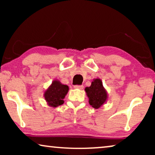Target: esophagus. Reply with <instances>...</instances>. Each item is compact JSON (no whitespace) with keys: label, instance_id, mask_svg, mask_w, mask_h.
I'll list each match as a JSON object with an SVG mask.
<instances>
[{"label":"esophagus","instance_id":"esophagus-1","mask_svg":"<svg viewBox=\"0 0 155 155\" xmlns=\"http://www.w3.org/2000/svg\"><path fill=\"white\" fill-rule=\"evenodd\" d=\"M83 87H84L83 85H75L74 86V88L78 89V90H82Z\"/></svg>","mask_w":155,"mask_h":155}]
</instances>
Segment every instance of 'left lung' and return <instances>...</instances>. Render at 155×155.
<instances>
[{"instance_id": "obj_1", "label": "left lung", "mask_w": 155, "mask_h": 155, "mask_svg": "<svg viewBox=\"0 0 155 155\" xmlns=\"http://www.w3.org/2000/svg\"><path fill=\"white\" fill-rule=\"evenodd\" d=\"M89 99V104L94 109H99L108 100V94L104 87L102 80L99 78L93 80L90 87L84 89Z\"/></svg>"}]
</instances>
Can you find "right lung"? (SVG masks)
Returning a JSON list of instances; mask_svg holds the SVG:
<instances>
[{
  "instance_id": "add662e5",
  "label": "right lung",
  "mask_w": 155,
  "mask_h": 155,
  "mask_svg": "<svg viewBox=\"0 0 155 155\" xmlns=\"http://www.w3.org/2000/svg\"><path fill=\"white\" fill-rule=\"evenodd\" d=\"M68 90V86L62 84L59 80H54L44 92V99L49 107H57L64 103L63 99Z\"/></svg>"
}]
</instances>
